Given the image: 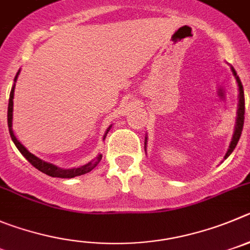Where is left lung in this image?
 Wrapping results in <instances>:
<instances>
[{
	"mask_svg": "<svg viewBox=\"0 0 250 250\" xmlns=\"http://www.w3.org/2000/svg\"><path fill=\"white\" fill-rule=\"evenodd\" d=\"M230 71H232L233 76H234L235 81H237L238 85V91H239V95H238V108H237V118H235V125H234V133H233L232 141H230L229 148H228L227 153H226L225 158L223 159H227L229 157L232 151L234 150V148L237 146L238 141L241 138L242 130H243V125H244V91H243V86H242L241 80H239V76L237 75V72H235L234 67L230 66ZM146 142H144V150L146 151Z\"/></svg>",
	"mask_w": 250,
	"mask_h": 250,
	"instance_id": "1",
	"label": "left lung"
}]
</instances>
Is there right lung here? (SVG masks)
<instances>
[{
	"label": "right lung",
	"instance_id": "1",
	"mask_svg": "<svg viewBox=\"0 0 250 250\" xmlns=\"http://www.w3.org/2000/svg\"><path fill=\"white\" fill-rule=\"evenodd\" d=\"M21 70H18V72L16 74L15 76V83H13L12 88H11V93H9V101H8V112H7V122H8V129H9V134H11V138H12L13 143L15 146H17L18 150L21 151L23 157L30 163V164L33 165L36 169H38L39 171L44 172V174L49 175L51 178H62V179H71V178H75V176H80V175L86 174V172L91 171L93 167H96L97 164L100 163V160L102 159V155H97V158L92 162L87 163V164L83 165V167H71V169H62V167H57L54 164H50L48 162H44V160L39 159L38 157H36L34 154L30 153L27 148H25L23 144H21V142L16 138V136L13 134V130H12V121H13V99H15V87H16V83H17V79L18 75H20ZM112 125H109L108 128L106 129L104 134V141L106 138L107 133L108 130L111 129Z\"/></svg>",
	"mask_w": 250,
	"mask_h": 250
}]
</instances>
